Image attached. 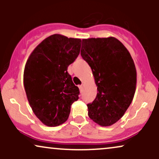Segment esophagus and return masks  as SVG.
<instances>
[{
  "instance_id": "esophagus-1",
  "label": "esophagus",
  "mask_w": 159,
  "mask_h": 159,
  "mask_svg": "<svg viewBox=\"0 0 159 159\" xmlns=\"http://www.w3.org/2000/svg\"><path fill=\"white\" fill-rule=\"evenodd\" d=\"M83 84H81V85H79V86H78V87H79V90H82V89H83Z\"/></svg>"
}]
</instances>
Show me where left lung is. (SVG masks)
<instances>
[{
  "label": "left lung",
  "mask_w": 159,
  "mask_h": 159,
  "mask_svg": "<svg viewBox=\"0 0 159 159\" xmlns=\"http://www.w3.org/2000/svg\"><path fill=\"white\" fill-rule=\"evenodd\" d=\"M81 55L92 69L97 95L87 104L88 116L101 126H110L132 103L137 72L130 53L116 38L82 39Z\"/></svg>",
  "instance_id": "8db88e82"
}]
</instances>
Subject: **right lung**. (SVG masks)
<instances>
[{
	"instance_id": "add662e5",
	"label": "right lung",
	"mask_w": 159,
	"mask_h": 159,
	"mask_svg": "<svg viewBox=\"0 0 159 159\" xmlns=\"http://www.w3.org/2000/svg\"><path fill=\"white\" fill-rule=\"evenodd\" d=\"M81 39L54 34L39 43L27 59L24 86L29 104L37 118L48 126L66 121L79 89L67 68L78 57Z\"/></svg>"
}]
</instances>
